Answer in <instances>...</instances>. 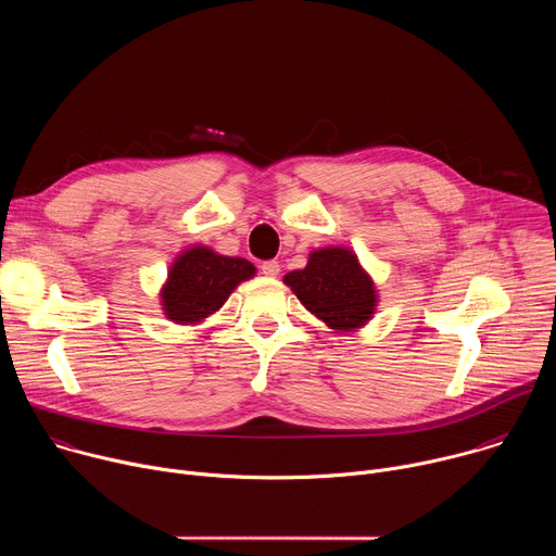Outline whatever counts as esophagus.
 Masks as SVG:
<instances>
[{
  "label": "esophagus",
  "instance_id": "1",
  "mask_svg": "<svg viewBox=\"0 0 556 556\" xmlns=\"http://www.w3.org/2000/svg\"><path fill=\"white\" fill-rule=\"evenodd\" d=\"M279 270H281V266H279V262H275V260L262 264V273H264L266 277H277Z\"/></svg>",
  "mask_w": 556,
  "mask_h": 556
}]
</instances>
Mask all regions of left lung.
Returning <instances> with one entry per match:
<instances>
[{
  "mask_svg": "<svg viewBox=\"0 0 556 556\" xmlns=\"http://www.w3.org/2000/svg\"><path fill=\"white\" fill-rule=\"evenodd\" d=\"M283 283L307 312L337 332L361 330L371 321L378 305L374 279L356 253L345 247L312 251L305 268L288 273Z\"/></svg>",
  "mask_w": 556,
  "mask_h": 556,
  "instance_id": "1",
  "label": "left lung"
}]
</instances>
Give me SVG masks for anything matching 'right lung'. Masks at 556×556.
<instances>
[{"instance_id": "right-lung-1", "label": "right lung", "mask_w": 556, "mask_h": 556, "mask_svg": "<svg viewBox=\"0 0 556 556\" xmlns=\"http://www.w3.org/2000/svg\"><path fill=\"white\" fill-rule=\"evenodd\" d=\"M255 273L257 268L244 257H226L208 247H189L174 260L161 288L163 312L178 326H198Z\"/></svg>"}]
</instances>
